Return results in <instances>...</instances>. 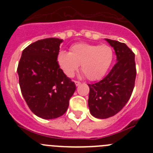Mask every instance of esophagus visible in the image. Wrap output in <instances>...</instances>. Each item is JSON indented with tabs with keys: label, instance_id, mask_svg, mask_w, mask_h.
<instances>
[{
	"label": "esophagus",
	"instance_id": "34e87169",
	"mask_svg": "<svg viewBox=\"0 0 153 153\" xmlns=\"http://www.w3.org/2000/svg\"><path fill=\"white\" fill-rule=\"evenodd\" d=\"M75 84H76V86H79V85L81 84V83L79 82V81H75Z\"/></svg>",
	"mask_w": 153,
	"mask_h": 153
}]
</instances>
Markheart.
Instances as JSON below:
<instances>
[{"mask_svg":"<svg viewBox=\"0 0 153 153\" xmlns=\"http://www.w3.org/2000/svg\"><path fill=\"white\" fill-rule=\"evenodd\" d=\"M113 51L108 45L79 43L70 47V53L60 51L56 56L60 68L67 76L72 77L81 64V71L92 81L106 75L113 61Z\"/></svg>","mask_w":153,"mask_h":153,"instance_id":"b5f03b06","label":"heart"}]
</instances>
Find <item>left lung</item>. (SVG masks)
Segmentation results:
<instances>
[{
	"mask_svg": "<svg viewBox=\"0 0 153 153\" xmlns=\"http://www.w3.org/2000/svg\"><path fill=\"white\" fill-rule=\"evenodd\" d=\"M114 48L117 62L102 80L90 87V113L99 119L113 117L125 106L132 95L136 76L135 53L124 43L106 39Z\"/></svg>",
	"mask_w": 153,
	"mask_h": 153,
	"instance_id": "obj_1",
	"label": "left lung"
}]
</instances>
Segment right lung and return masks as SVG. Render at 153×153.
I'll list each match as a JSON object with an SVG mask.
<instances>
[{"label": "right lung", "instance_id": "right-lung-1", "mask_svg": "<svg viewBox=\"0 0 153 153\" xmlns=\"http://www.w3.org/2000/svg\"><path fill=\"white\" fill-rule=\"evenodd\" d=\"M62 41L46 38L32 43L23 51L17 67L19 84L28 107L45 120L64 114L76 90L74 82L56 61Z\"/></svg>", "mask_w": 153, "mask_h": 153}]
</instances>
